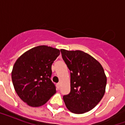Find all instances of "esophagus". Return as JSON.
Wrapping results in <instances>:
<instances>
[{"mask_svg":"<svg viewBox=\"0 0 125 125\" xmlns=\"http://www.w3.org/2000/svg\"><path fill=\"white\" fill-rule=\"evenodd\" d=\"M56 87H57V89H60V83H57Z\"/></svg>","mask_w":125,"mask_h":125,"instance_id":"1","label":"esophagus"}]
</instances>
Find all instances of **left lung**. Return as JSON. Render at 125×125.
I'll return each instance as SVG.
<instances>
[{"mask_svg":"<svg viewBox=\"0 0 125 125\" xmlns=\"http://www.w3.org/2000/svg\"><path fill=\"white\" fill-rule=\"evenodd\" d=\"M71 71V91L63 99L71 112L81 114L95 108L105 93L106 76L100 63L82 51L61 49Z\"/></svg>","mask_w":125,"mask_h":125,"instance_id":"obj_1","label":"left lung"}]
</instances>
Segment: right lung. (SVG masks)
Wrapping results in <instances>:
<instances>
[{
	"mask_svg": "<svg viewBox=\"0 0 125 125\" xmlns=\"http://www.w3.org/2000/svg\"><path fill=\"white\" fill-rule=\"evenodd\" d=\"M60 54L58 49L40 45L25 52L15 63L11 72L14 89L30 106L45 104L56 92L51 80V67Z\"/></svg>",
	"mask_w": 125,
	"mask_h": 125,
	"instance_id": "1",
	"label": "right lung"
}]
</instances>
